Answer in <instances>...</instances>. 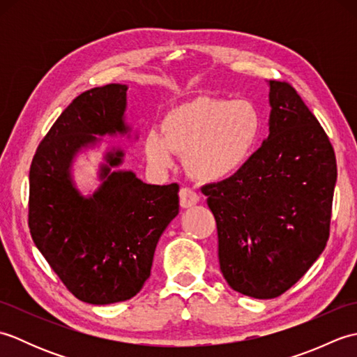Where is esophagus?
Segmentation results:
<instances>
[{
    "instance_id": "1",
    "label": "esophagus",
    "mask_w": 357,
    "mask_h": 357,
    "mask_svg": "<svg viewBox=\"0 0 357 357\" xmlns=\"http://www.w3.org/2000/svg\"><path fill=\"white\" fill-rule=\"evenodd\" d=\"M179 202L183 208H190L199 202V196L196 195L192 188L184 187L179 190Z\"/></svg>"
}]
</instances>
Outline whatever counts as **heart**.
<instances>
[{
	"label": "heart",
	"instance_id": "1",
	"mask_svg": "<svg viewBox=\"0 0 357 357\" xmlns=\"http://www.w3.org/2000/svg\"><path fill=\"white\" fill-rule=\"evenodd\" d=\"M264 138V116L250 100L198 96L162 119V133L149 130L144 155L158 172L184 155V165L201 183H222L239 174L255 158Z\"/></svg>",
	"mask_w": 357,
	"mask_h": 357
}]
</instances>
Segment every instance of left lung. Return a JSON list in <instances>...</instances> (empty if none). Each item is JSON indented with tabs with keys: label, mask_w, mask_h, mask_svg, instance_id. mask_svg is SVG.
Masks as SVG:
<instances>
[{
	"label": "left lung",
	"mask_w": 357,
	"mask_h": 357,
	"mask_svg": "<svg viewBox=\"0 0 357 357\" xmlns=\"http://www.w3.org/2000/svg\"><path fill=\"white\" fill-rule=\"evenodd\" d=\"M268 87V138L236 176L202 187L222 275L256 299L285 293L324 252L337 178L328 136L298 92Z\"/></svg>",
	"instance_id": "1"
}]
</instances>
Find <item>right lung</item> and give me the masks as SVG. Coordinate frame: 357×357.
Returning <instances> with one entry per match:
<instances>
[{"mask_svg": "<svg viewBox=\"0 0 357 357\" xmlns=\"http://www.w3.org/2000/svg\"><path fill=\"white\" fill-rule=\"evenodd\" d=\"M127 86L107 84L75 98L36 149L29 181V229L63 284L92 305L127 301L150 276L156 244L179 213V185H151L118 170L124 150L104 153L92 195L73 181V162L102 136L128 135Z\"/></svg>", "mask_w": 357, "mask_h": 357, "instance_id": "right-lung-1", "label": "right lung"}]
</instances>
